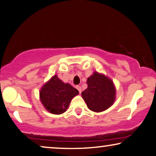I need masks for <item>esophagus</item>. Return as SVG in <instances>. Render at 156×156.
I'll list each match as a JSON object with an SVG mask.
<instances>
[{
    "instance_id": "obj_1",
    "label": "esophagus",
    "mask_w": 156,
    "mask_h": 156,
    "mask_svg": "<svg viewBox=\"0 0 156 156\" xmlns=\"http://www.w3.org/2000/svg\"><path fill=\"white\" fill-rule=\"evenodd\" d=\"M76 88L78 89V90L79 91V93H81V92H82L81 87H80V86H76Z\"/></svg>"
}]
</instances>
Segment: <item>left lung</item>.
<instances>
[{
  "label": "left lung",
  "mask_w": 156,
  "mask_h": 156,
  "mask_svg": "<svg viewBox=\"0 0 156 156\" xmlns=\"http://www.w3.org/2000/svg\"><path fill=\"white\" fill-rule=\"evenodd\" d=\"M86 83L88 88L83 91L81 95L90 111L100 113L113 105L116 89L111 78L95 71L87 78Z\"/></svg>",
  "instance_id": "obj_1"
}]
</instances>
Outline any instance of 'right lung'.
Masks as SVG:
<instances>
[{
  "label": "right lung",
  "instance_id": "right-lung-1",
  "mask_svg": "<svg viewBox=\"0 0 156 156\" xmlns=\"http://www.w3.org/2000/svg\"><path fill=\"white\" fill-rule=\"evenodd\" d=\"M78 93L77 89L55 75L41 87L39 96L45 110L52 114L60 115L67 111L70 101Z\"/></svg>",
  "mask_w": 156,
  "mask_h": 156
}]
</instances>
